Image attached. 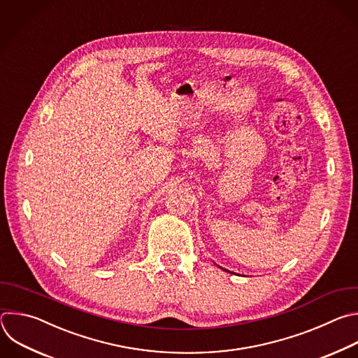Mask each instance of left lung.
Here are the masks:
<instances>
[{"instance_id":"8db88e82","label":"left lung","mask_w":358,"mask_h":358,"mask_svg":"<svg viewBox=\"0 0 358 358\" xmlns=\"http://www.w3.org/2000/svg\"><path fill=\"white\" fill-rule=\"evenodd\" d=\"M226 271H227V269H226Z\"/></svg>"}]
</instances>
